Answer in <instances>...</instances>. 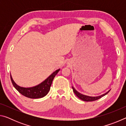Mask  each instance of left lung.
Listing matches in <instances>:
<instances>
[{"label":"left lung","instance_id":"8db88e82","mask_svg":"<svg viewBox=\"0 0 126 126\" xmlns=\"http://www.w3.org/2000/svg\"><path fill=\"white\" fill-rule=\"evenodd\" d=\"M72 88H73V91L74 92V94H75L79 98L82 99V101H86V102H92V101H96V100L101 98H102V97L104 96V95H106L110 91V90L108 91L107 93H104V94H103L99 95V96H98V97H90V96H87V95H83V94H82L79 93L73 87H72Z\"/></svg>","mask_w":126,"mask_h":126}]
</instances>
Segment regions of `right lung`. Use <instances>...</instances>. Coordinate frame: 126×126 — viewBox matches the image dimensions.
<instances>
[{
	"instance_id": "obj_1",
	"label": "right lung",
	"mask_w": 126,
	"mask_h": 126,
	"mask_svg": "<svg viewBox=\"0 0 126 126\" xmlns=\"http://www.w3.org/2000/svg\"><path fill=\"white\" fill-rule=\"evenodd\" d=\"M59 70L60 69H59L53 72L50 76H49L45 80L42 82L40 84L35 87H31V88H24V87H21L18 86L14 82L11 74H10V79H11L12 84L15 88L24 96L29 98H40L46 96L47 94L50 90L53 79L56 76V74L58 73Z\"/></svg>"
}]
</instances>
